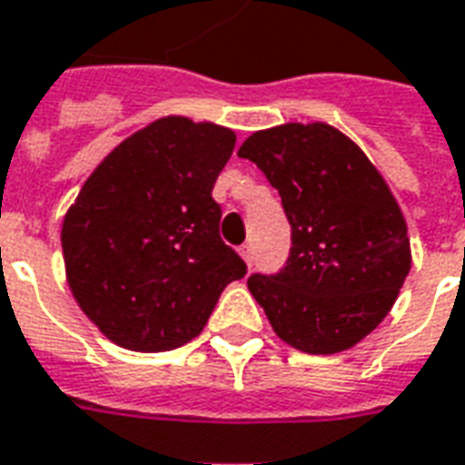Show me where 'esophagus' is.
<instances>
[{
  "label": "esophagus",
  "instance_id": "esophagus-1",
  "mask_svg": "<svg viewBox=\"0 0 465 465\" xmlns=\"http://www.w3.org/2000/svg\"><path fill=\"white\" fill-rule=\"evenodd\" d=\"M240 254H242V257H245V262H247V264H250V267H252V260H254V250H252V245H250V242H247V245H242V247H240Z\"/></svg>",
  "mask_w": 465,
  "mask_h": 465
}]
</instances>
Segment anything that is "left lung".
I'll use <instances>...</instances> for the list:
<instances>
[{"mask_svg": "<svg viewBox=\"0 0 465 465\" xmlns=\"http://www.w3.org/2000/svg\"><path fill=\"white\" fill-rule=\"evenodd\" d=\"M282 195L292 247L274 274L247 279L274 333L313 355L351 348L392 309L411 254L407 223L362 149L331 124H282L245 139Z\"/></svg>", "mask_w": 465, "mask_h": 465, "instance_id": "obj_1", "label": "left lung"}]
</instances>
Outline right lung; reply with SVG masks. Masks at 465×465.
<instances>
[{
    "label": "right lung",
    "mask_w": 465,
    "mask_h": 465,
    "mask_svg": "<svg viewBox=\"0 0 465 465\" xmlns=\"http://www.w3.org/2000/svg\"><path fill=\"white\" fill-rule=\"evenodd\" d=\"M232 149V129L163 117L80 188L63 220V260L75 302L113 343L162 352L193 341L223 289L247 274L213 201Z\"/></svg>",
    "instance_id": "right-lung-1"
}]
</instances>
